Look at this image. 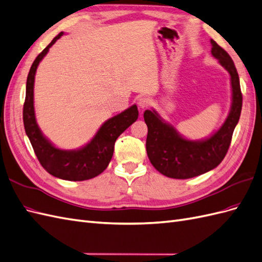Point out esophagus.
Here are the masks:
<instances>
[{"label":"esophagus","mask_w":262,"mask_h":262,"mask_svg":"<svg viewBox=\"0 0 262 262\" xmlns=\"http://www.w3.org/2000/svg\"><path fill=\"white\" fill-rule=\"evenodd\" d=\"M138 104H139L140 108H147L148 105L151 104V100L146 97H141V98H139Z\"/></svg>","instance_id":"1"}]
</instances>
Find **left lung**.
<instances>
[{
  "label": "left lung",
  "instance_id": "1",
  "mask_svg": "<svg viewBox=\"0 0 262 262\" xmlns=\"http://www.w3.org/2000/svg\"><path fill=\"white\" fill-rule=\"evenodd\" d=\"M211 54L228 70L232 88V103L225 123L209 139L193 142L182 138L173 126L162 121L155 111L146 110V153L160 173L172 179H190L221 164L229 148L232 133L243 107V94L235 63L224 48L210 39Z\"/></svg>",
  "mask_w": 262,
  "mask_h": 262
}]
</instances>
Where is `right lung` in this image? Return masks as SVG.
I'll return each instance as SVG.
<instances>
[{
    "label": "right lung",
    "mask_w": 262,
    "mask_h": 262,
    "mask_svg": "<svg viewBox=\"0 0 262 262\" xmlns=\"http://www.w3.org/2000/svg\"><path fill=\"white\" fill-rule=\"evenodd\" d=\"M59 33L36 59L30 69L26 81V96L23 105V122L25 132L40 165L58 179L67 181H86L94 179L107 168L114 155L115 142L125 129L136 121L139 116L134 104L121 114L109 119L99 129L90 142L77 151H63L55 147L41 134L34 112V79L39 61L48 53L55 41L61 37Z\"/></svg>",
    "instance_id": "add662e5"
}]
</instances>
